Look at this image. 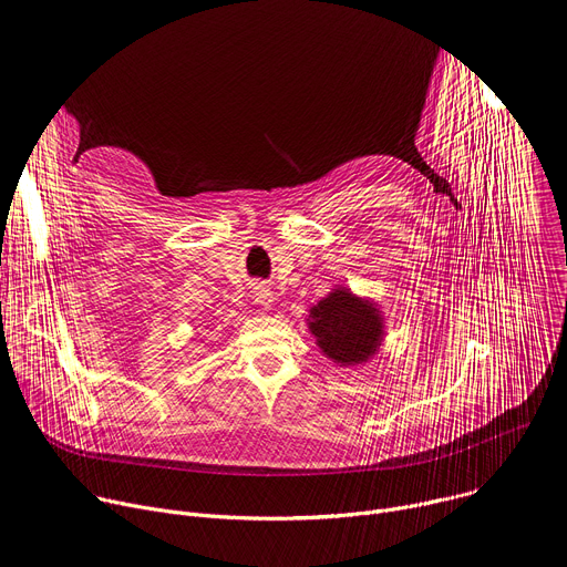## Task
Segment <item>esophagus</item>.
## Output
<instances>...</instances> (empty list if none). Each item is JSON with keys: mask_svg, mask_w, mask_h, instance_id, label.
<instances>
[{"mask_svg": "<svg viewBox=\"0 0 567 567\" xmlns=\"http://www.w3.org/2000/svg\"><path fill=\"white\" fill-rule=\"evenodd\" d=\"M254 296H256V302L262 307H271V302H274V293L269 287H256Z\"/></svg>", "mask_w": 567, "mask_h": 567, "instance_id": "1", "label": "esophagus"}]
</instances>
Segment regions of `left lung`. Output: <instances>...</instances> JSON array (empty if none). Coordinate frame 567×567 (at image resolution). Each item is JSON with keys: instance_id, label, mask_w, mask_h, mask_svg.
I'll list each match as a JSON object with an SVG mask.
<instances>
[{"instance_id": "8db88e82", "label": "left lung", "mask_w": 567, "mask_h": 567, "mask_svg": "<svg viewBox=\"0 0 567 567\" xmlns=\"http://www.w3.org/2000/svg\"><path fill=\"white\" fill-rule=\"evenodd\" d=\"M307 320L318 348L341 365L368 361L383 341L379 309L343 287L313 305Z\"/></svg>"}]
</instances>
